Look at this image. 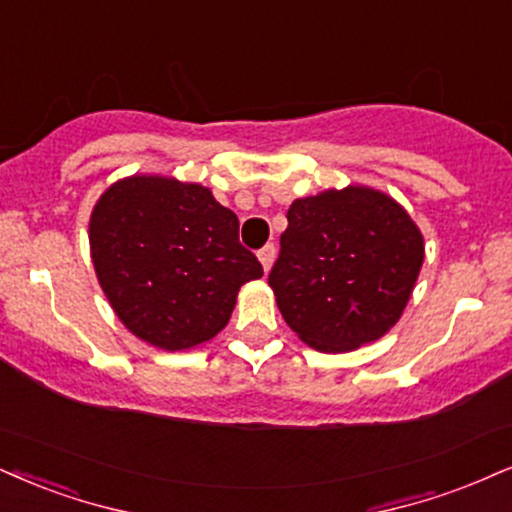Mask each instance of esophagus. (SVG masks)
I'll return each instance as SVG.
<instances>
[{
  "label": "esophagus",
  "instance_id": "34e87169",
  "mask_svg": "<svg viewBox=\"0 0 512 512\" xmlns=\"http://www.w3.org/2000/svg\"><path fill=\"white\" fill-rule=\"evenodd\" d=\"M258 261H261V266H263V270H270V266H273V261H275V244H266L263 246L261 251H258Z\"/></svg>",
  "mask_w": 512,
  "mask_h": 512
}]
</instances>
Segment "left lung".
<instances>
[{"mask_svg":"<svg viewBox=\"0 0 512 512\" xmlns=\"http://www.w3.org/2000/svg\"><path fill=\"white\" fill-rule=\"evenodd\" d=\"M268 275L287 325L313 349L351 351L394 327L425 246L403 208L368 187L296 199Z\"/></svg>","mask_w":512,"mask_h":512,"instance_id":"obj_1","label":"left lung"}]
</instances>
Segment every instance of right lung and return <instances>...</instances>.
Here are the masks:
<instances>
[{
  "label": "right lung",
  "instance_id": "right-lung-1",
  "mask_svg": "<svg viewBox=\"0 0 512 512\" xmlns=\"http://www.w3.org/2000/svg\"><path fill=\"white\" fill-rule=\"evenodd\" d=\"M92 263L123 325L166 351L223 330L244 282L263 266L239 244V220L201 185L132 175L90 218Z\"/></svg>",
  "mask_w": 512,
  "mask_h": 512
}]
</instances>
